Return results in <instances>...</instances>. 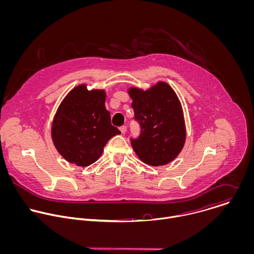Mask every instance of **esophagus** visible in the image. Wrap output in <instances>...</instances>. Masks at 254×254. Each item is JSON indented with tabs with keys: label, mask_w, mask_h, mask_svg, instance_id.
Listing matches in <instances>:
<instances>
[{
	"label": "esophagus",
	"mask_w": 254,
	"mask_h": 254,
	"mask_svg": "<svg viewBox=\"0 0 254 254\" xmlns=\"http://www.w3.org/2000/svg\"><path fill=\"white\" fill-rule=\"evenodd\" d=\"M120 130H121V132H122L123 134H125V133L127 132V127H126V126L121 127H120Z\"/></svg>",
	"instance_id": "obj_1"
}]
</instances>
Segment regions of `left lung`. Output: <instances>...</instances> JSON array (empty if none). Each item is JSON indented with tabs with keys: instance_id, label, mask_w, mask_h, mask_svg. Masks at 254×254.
I'll return each mask as SVG.
<instances>
[{
	"instance_id": "1",
	"label": "left lung",
	"mask_w": 254,
	"mask_h": 254,
	"mask_svg": "<svg viewBox=\"0 0 254 254\" xmlns=\"http://www.w3.org/2000/svg\"><path fill=\"white\" fill-rule=\"evenodd\" d=\"M134 119L140 134L131 138V147L141 162L150 166H164L182 151L186 140L183 108L174 89L164 81L147 90L130 87Z\"/></svg>"
}]
</instances>
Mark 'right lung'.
I'll return each instance as SVG.
<instances>
[{
  "label": "right lung",
  "instance_id": "right-lung-1",
  "mask_svg": "<svg viewBox=\"0 0 254 254\" xmlns=\"http://www.w3.org/2000/svg\"><path fill=\"white\" fill-rule=\"evenodd\" d=\"M103 89L74 87L60 103L52 122L51 136L58 153L69 163L87 167L96 162L103 148L121 131L111 123Z\"/></svg>",
  "mask_w": 254,
  "mask_h": 254
}]
</instances>
